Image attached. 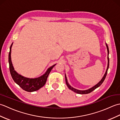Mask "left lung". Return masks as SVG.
Returning a JSON list of instances; mask_svg holds the SVG:
<instances>
[{
	"mask_svg": "<svg viewBox=\"0 0 120 120\" xmlns=\"http://www.w3.org/2000/svg\"><path fill=\"white\" fill-rule=\"evenodd\" d=\"M106 46H107V51H108V66H107V68L106 70V73L105 74V75H104V76H103V78L101 79V80L99 81V82L98 83L96 84V85L95 86H94L93 87L91 88V89H89V90H85V91H81V90H77V89H75L74 88H72V86H71L69 84H68V80H67V77H66V76L65 75V81H66V84H67V86H68V88H69L70 90H72L73 91L75 92V93H77L78 94H88V93H90V92H92L93 90H95V89H96L97 88H98V86H100L101 84H102V83L104 82V80H105V79L106 78V76L107 75V71H108V69L109 68V57H108V55H109V48H108V45L107 44H106Z\"/></svg>",
	"mask_w": 120,
	"mask_h": 120,
	"instance_id": "8db88e82",
	"label": "left lung"
}]
</instances>
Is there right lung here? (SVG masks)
I'll use <instances>...</instances> for the list:
<instances>
[{
    "label": "right lung",
    "instance_id": "obj_1",
    "mask_svg": "<svg viewBox=\"0 0 120 120\" xmlns=\"http://www.w3.org/2000/svg\"><path fill=\"white\" fill-rule=\"evenodd\" d=\"M12 44H11L10 48V52L9 53V63L10 72L13 79L15 81V82L20 87L26 91L31 92H34L39 90V89L42 88L43 86L45 85L49 73L56 64L49 68L44 75L39 78L30 79L24 77L23 76L18 74L15 71L12 65L11 59V49Z\"/></svg>",
    "mask_w": 120,
    "mask_h": 120
}]
</instances>
